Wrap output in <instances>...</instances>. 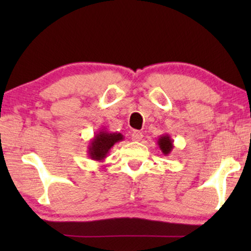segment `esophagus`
<instances>
[{
	"label": "esophagus",
	"mask_w": 251,
	"mask_h": 251,
	"mask_svg": "<svg viewBox=\"0 0 251 251\" xmlns=\"http://www.w3.org/2000/svg\"><path fill=\"white\" fill-rule=\"evenodd\" d=\"M131 138L132 140H135V142H139V140L143 139V133L138 131V130H135V131L131 133Z\"/></svg>",
	"instance_id": "esophagus-1"
}]
</instances>
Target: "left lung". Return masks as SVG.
I'll return each instance as SVG.
<instances>
[{"label": "left lung", "instance_id": "1", "mask_svg": "<svg viewBox=\"0 0 251 251\" xmlns=\"http://www.w3.org/2000/svg\"><path fill=\"white\" fill-rule=\"evenodd\" d=\"M157 145H159L163 155L168 156L171 153V151L174 150V140L171 139V137L168 133H164L157 139Z\"/></svg>", "mask_w": 251, "mask_h": 251}]
</instances>
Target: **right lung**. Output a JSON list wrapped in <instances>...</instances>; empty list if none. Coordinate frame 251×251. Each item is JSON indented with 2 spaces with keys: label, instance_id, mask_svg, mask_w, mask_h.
Returning a JSON list of instances; mask_svg holds the SVG:
<instances>
[{
  "label": "right lung",
  "instance_id": "right-lung-1",
  "mask_svg": "<svg viewBox=\"0 0 251 251\" xmlns=\"http://www.w3.org/2000/svg\"><path fill=\"white\" fill-rule=\"evenodd\" d=\"M122 133L109 132L106 129L99 130L95 133L94 138L90 140L88 146V155L94 161H104L107 157V154L116 143L123 140Z\"/></svg>",
  "mask_w": 251,
  "mask_h": 251
}]
</instances>
